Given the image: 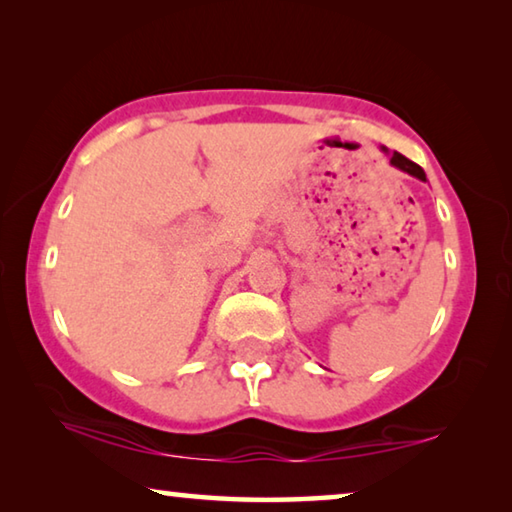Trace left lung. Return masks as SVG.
Segmentation results:
<instances>
[{"instance_id":"8db88e82","label":"left lung","mask_w":512,"mask_h":512,"mask_svg":"<svg viewBox=\"0 0 512 512\" xmlns=\"http://www.w3.org/2000/svg\"><path fill=\"white\" fill-rule=\"evenodd\" d=\"M391 164H395L397 169H402V171H406V173H411V176H415V178L427 180V176H424V171H422L420 164H415V162H411L409 158H404L402 153H393Z\"/></svg>"}]
</instances>
